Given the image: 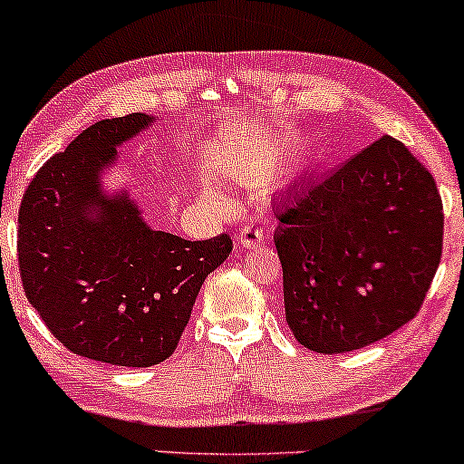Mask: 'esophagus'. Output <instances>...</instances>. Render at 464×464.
Here are the masks:
<instances>
[{"instance_id": "34e87169", "label": "esophagus", "mask_w": 464, "mask_h": 464, "mask_svg": "<svg viewBox=\"0 0 464 464\" xmlns=\"http://www.w3.org/2000/svg\"><path fill=\"white\" fill-rule=\"evenodd\" d=\"M237 237H239V244L248 246V248H250V246H256V244L263 242V231L255 225H244L242 228H239Z\"/></svg>"}]
</instances>
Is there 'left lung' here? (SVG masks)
<instances>
[{
  "label": "left lung",
  "mask_w": 464,
  "mask_h": 464,
  "mask_svg": "<svg viewBox=\"0 0 464 464\" xmlns=\"http://www.w3.org/2000/svg\"><path fill=\"white\" fill-rule=\"evenodd\" d=\"M274 244L297 343L344 353L420 313L443 250V203L407 145L385 134L280 201Z\"/></svg>",
  "instance_id": "1"
}]
</instances>
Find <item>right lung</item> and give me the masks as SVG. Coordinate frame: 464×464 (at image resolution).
Instances as JSON below:
<instances>
[{"label":"right lung","mask_w":464,"mask_h":464,"mask_svg":"<svg viewBox=\"0 0 464 464\" xmlns=\"http://www.w3.org/2000/svg\"><path fill=\"white\" fill-rule=\"evenodd\" d=\"M130 113L87 128L29 181L19 209V272L29 304L68 351L148 368L173 355L203 280L233 239L190 242L154 231L98 173L117 145L151 124Z\"/></svg>","instance_id":"1"}]
</instances>
